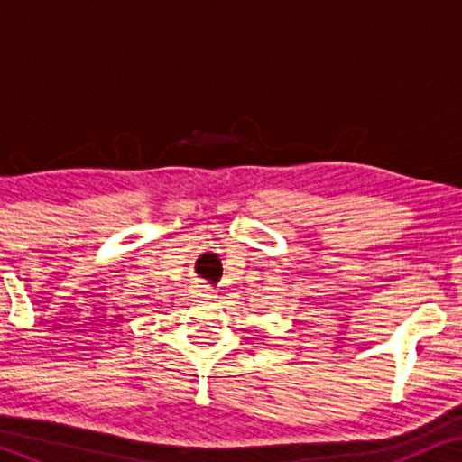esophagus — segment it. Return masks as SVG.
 <instances>
[{
	"instance_id": "34e87169",
	"label": "esophagus",
	"mask_w": 462,
	"mask_h": 462,
	"mask_svg": "<svg viewBox=\"0 0 462 462\" xmlns=\"http://www.w3.org/2000/svg\"><path fill=\"white\" fill-rule=\"evenodd\" d=\"M195 290H198L199 296H210L212 294V290L208 286H195Z\"/></svg>"
}]
</instances>
